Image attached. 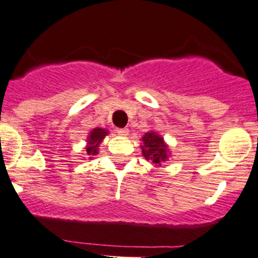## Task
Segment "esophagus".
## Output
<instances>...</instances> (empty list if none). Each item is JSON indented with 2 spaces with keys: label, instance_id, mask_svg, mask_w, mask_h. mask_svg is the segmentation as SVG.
I'll return each mask as SVG.
<instances>
[{
  "label": "esophagus",
  "instance_id": "obj_1",
  "mask_svg": "<svg viewBox=\"0 0 258 258\" xmlns=\"http://www.w3.org/2000/svg\"><path fill=\"white\" fill-rule=\"evenodd\" d=\"M128 132H130L128 128H119V130H117V134L121 135V136H127V135H128Z\"/></svg>",
  "mask_w": 258,
  "mask_h": 258
}]
</instances>
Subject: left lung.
<instances>
[{"mask_svg": "<svg viewBox=\"0 0 258 258\" xmlns=\"http://www.w3.org/2000/svg\"><path fill=\"white\" fill-rule=\"evenodd\" d=\"M143 143L141 149L146 160H150L156 165H162V163L167 162L169 149L160 135L154 131L146 132L143 137Z\"/></svg>", "mask_w": 258, "mask_h": 258, "instance_id": "1", "label": "left lung"}]
</instances>
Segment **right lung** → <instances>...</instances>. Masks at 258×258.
I'll return each mask as SVG.
<instances>
[{"label":"right lung","instance_id":"add662e5","mask_svg":"<svg viewBox=\"0 0 258 258\" xmlns=\"http://www.w3.org/2000/svg\"><path fill=\"white\" fill-rule=\"evenodd\" d=\"M108 135V131L104 128H94L91 130L88 136V145H86V153L88 155H96L98 149H99L100 143L103 141L105 136Z\"/></svg>","mask_w":258,"mask_h":258}]
</instances>
